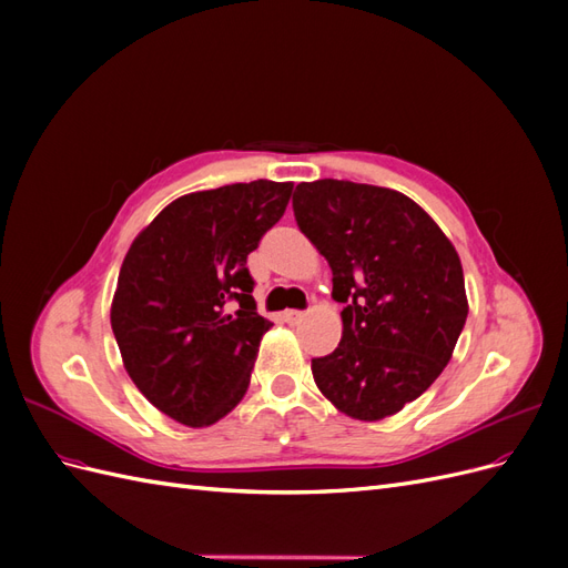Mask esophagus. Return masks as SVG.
<instances>
[{"instance_id":"obj_1","label":"esophagus","mask_w":568,"mask_h":568,"mask_svg":"<svg viewBox=\"0 0 568 568\" xmlns=\"http://www.w3.org/2000/svg\"><path fill=\"white\" fill-rule=\"evenodd\" d=\"M284 322H288V324H298L303 317H305V313L303 311H284Z\"/></svg>"}]
</instances>
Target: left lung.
Masks as SVG:
<instances>
[{"instance_id": "left-lung-1", "label": "left lung", "mask_w": 568, "mask_h": 568, "mask_svg": "<svg viewBox=\"0 0 568 568\" xmlns=\"http://www.w3.org/2000/svg\"><path fill=\"white\" fill-rule=\"evenodd\" d=\"M294 215L343 303L341 343L313 359L315 384L353 419L390 417L450 363L469 313L459 255L415 201L386 186L301 182Z\"/></svg>"}]
</instances>
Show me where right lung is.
<instances>
[{
  "instance_id": "right-lung-1",
  "label": "right lung",
  "mask_w": 568,
  "mask_h": 568,
  "mask_svg": "<svg viewBox=\"0 0 568 568\" xmlns=\"http://www.w3.org/2000/svg\"><path fill=\"white\" fill-rule=\"evenodd\" d=\"M291 189L255 180L180 196L132 242L111 326L130 379L170 419L211 426L248 390L272 322L255 311L246 257Z\"/></svg>"
}]
</instances>
